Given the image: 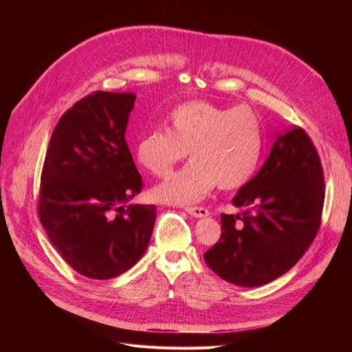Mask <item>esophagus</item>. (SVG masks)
Instances as JSON below:
<instances>
[{
	"label": "esophagus",
	"mask_w": 352,
	"mask_h": 352,
	"mask_svg": "<svg viewBox=\"0 0 352 352\" xmlns=\"http://www.w3.org/2000/svg\"><path fill=\"white\" fill-rule=\"evenodd\" d=\"M185 210L194 217H207L210 214V211L206 207H186Z\"/></svg>",
	"instance_id": "esophagus-1"
}]
</instances>
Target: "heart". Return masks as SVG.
Listing matches in <instances>:
<instances>
[{"instance_id":"heart-1","label":"heart","mask_w":352,"mask_h":352,"mask_svg":"<svg viewBox=\"0 0 352 352\" xmlns=\"http://www.w3.org/2000/svg\"><path fill=\"white\" fill-rule=\"evenodd\" d=\"M168 132L154 129L136 144V158L154 176H166L189 151L192 162L155 186V199L194 204L211 189H235L257 170L264 133L248 105L217 107L204 101L179 105L167 117Z\"/></svg>"}]
</instances>
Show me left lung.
I'll return each instance as SVG.
<instances>
[{
    "mask_svg": "<svg viewBox=\"0 0 352 352\" xmlns=\"http://www.w3.org/2000/svg\"><path fill=\"white\" fill-rule=\"evenodd\" d=\"M238 214H221V236L204 254L221 279L252 287L291 270L322 221L320 157L300 126L279 133L269 157L232 198Z\"/></svg>",
    "mask_w": 352,
    "mask_h": 352,
    "instance_id": "8db88e82",
    "label": "left lung"
}]
</instances>
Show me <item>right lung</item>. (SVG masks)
Masks as SVG:
<instances>
[{
  "label": "right lung",
  "mask_w": 352,
  "mask_h": 352,
  "mask_svg": "<svg viewBox=\"0 0 352 352\" xmlns=\"http://www.w3.org/2000/svg\"><path fill=\"white\" fill-rule=\"evenodd\" d=\"M136 95L97 91L60 117L41 175L38 214L54 248L89 279H113L146 251L155 206L127 204L144 182L124 141Z\"/></svg>",
  "instance_id": "add662e5"
}]
</instances>
